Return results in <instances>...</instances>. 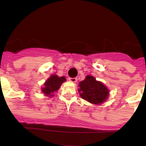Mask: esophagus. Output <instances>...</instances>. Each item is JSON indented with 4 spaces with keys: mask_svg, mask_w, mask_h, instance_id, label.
I'll use <instances>...</instances> for the list:
<instances>
[{
    "mask_svg": "<svg viewBox=\"0 0 146 146\" xmlns=\"http://www.w3.org/2000/svg\"><path fill=\"white\" fill-rule=\"evenodd\" d=\"M69 80L72 82H77V79L76 78V77H69Z\"/></svg>",
    "mask_w": 146,
    "mask_h": 146,
    "instance_id": "34e87169",
    "label": "esophagus"
}]
</instances>
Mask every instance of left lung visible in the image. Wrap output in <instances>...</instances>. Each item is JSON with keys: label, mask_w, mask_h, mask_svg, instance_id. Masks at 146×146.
<instances>
[{"label": "left lung", "mask_w": 146, "mask_h": 146, "mask_svg": "<svg viewBox=\"0 0 146 146\" xmlns=\"http://www.w3.org/2000/svg\"><path fill=\"white\" fill-rule=\"evenodd\" d=\"M79 87L80 96L92 104H102L106 101L109 96L108 88L93 76H86V79L79 83Z\"/></svg>", "instance_id": "1"}]
</instances>
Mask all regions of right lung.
<instances>
[{"label": "right lung", "instance_id": "obj_1", "mask_svg": "<svg viewBox=\"0 0 146 146\" xmlns=\"http://www.w3.org/2000/svg\"><path fill=\"white\" fill-rule=\"evenodd\" d=\"M66 80L65 77H58L55 74H52L46 80L44 84V87L42 88V92L45 96H53V94L58 91L64 82Z\"/></svg>", "mask_w": 146, "mask_h": 146}]
</instances>
